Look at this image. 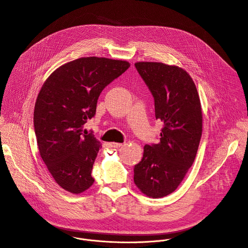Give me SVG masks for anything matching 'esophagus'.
Here are the masks:
<instances>
[{
	"label": "esophagus",
	"instance_id": "obj_1",
	"mask_svg": "<svg viewBox=\"0 0 248 248\" xmlns=\"http://www.w3.org/2000/svg\"><path fill=\"white\" fill-rule=\"evenodd\" d=\"M110 146L113 147V148H119L122 146V143H117V142H113V143H110Z\"/></svg>",
	"mask_w": 248,
	"mask_h": 248
}]
</instances>
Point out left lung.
<instances>
[{
    "label": "left lung",
    "mask_w": 248,
    "mask_h": 248,
    "mask_svg": "<svg viewBox=\"0 0 248 248\" xmlns=\"http://www.w3.org/2000/svg\"><path fill=\"white\" fill-rule=\"evenodd\" d=\"M153 98L156 120L164 123L159 143L146 144L134 166L137 187L152 198L173 192L192 166L202 134L199 95L185 69L162 62L135 63Z\"/></svg>",
    "instance_id": "8db88e82"
}]
</instances>
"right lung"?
Listing matches in <instances>:
<instances>
[{
    "instance_id": "obj_1",
    "label": "right lung",
    "mask_w": 248,
    "mask_h": 248,
    "mask_svg": "<svg viewBox=\"0 0 248 248\" xmlns=\"http://www.w3.org/2000/svg\"><path fill=\"white\" fill-rule=\"evenodd\" d=\"M129 65L80 58L57 68L43 84L35 103L34 131L42 160L63 189L78 194L93 185L91 171L101 144L82 128L95 116L101 92Z\"/></svg>"
}]
</instances>
